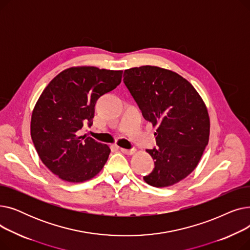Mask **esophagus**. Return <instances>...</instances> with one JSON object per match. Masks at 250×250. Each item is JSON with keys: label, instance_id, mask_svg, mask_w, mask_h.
<instances>
[{"label": "esophagus", "instance_id": "1", "mask_svg": "<svg viewBox=\"0 0 250 250\" xmlns=\"http://www.w3.org/2000/svg\"><path fill=\"white\" fill-rule=\"evenodd\" d=\"M120 149H121V151H122L124 154H125V155H132V154H134V153L136 152L135 149H130V150H128V149H124V148H120Z\"/></svg>", "mask_w": 250, "mask_h": 250}]
</instances>
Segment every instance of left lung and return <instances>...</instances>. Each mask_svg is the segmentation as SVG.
<instances>
[{
  "label": "left lung",
  "mask_w": 250,
  "mask_h": 250,
  "mask_svg": "<svg viewBox=\"0 0 250 250\" xmlns=\"http://www.w3.org/2000/svg\"><path fill=\"white\" fill-rule=\"evenodd\" d=\"M124 83L144 118L157 127V147L146 150L155 167L144 180L155 188L173 186L193 171L208 145L206 105L188 80L162 68L125 70Z\"/></svg>",
  "instance_id": "8db88e82"
}]
</instances>
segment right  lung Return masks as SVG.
<instances>
[{"label": "right lung", "instance_id": "1", "mask_svg": "<svg viewBox=\"0 0 250 250\" xmlns=\"http://www.w3.org/2000/svg\"><path fill=\"white\" fill-rule=\"evenodd\" d=\"M123 71L95 67L70 68L43 90L31 116V139L42 163L61 179L83 182L99 173L110 149L88 136L98 98L122 82Z\"/></svg>", "mask_w": 250, "mask_h": 250}]
</instances>
